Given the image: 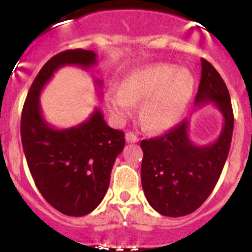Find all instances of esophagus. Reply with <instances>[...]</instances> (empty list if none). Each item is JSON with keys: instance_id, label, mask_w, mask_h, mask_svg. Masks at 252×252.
<instances>
[{"instance_id": "34e87169", "label": "esophagus", "mask_w": 252, "mask_h": 252, "mask_svg": "<svg viewBox=\"0 0 252 252\" xmlns=\"http://www.w3.org/2000/svg\"><path fill=\"white\" fill-rule=\"evenodd\" d=\"M126 142H138L139 138L135 135V134L131 133V131H128V133L126 134Z\"/></svg>"}]
</instances>
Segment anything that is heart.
Here are the masks:
<instances>
[{"mask_svg": "<svg viewBox=\"0 0 252 252\" xmlns=\"http://www.w3.org/2000/svg\"><path fill=\"white\" fill-rule=\"evenodd\" d=\"M195 78L187 68L156 63L133 70L124 79L122 89L110 93L111 110L118 117L130 116L135 103L144 100L139 117L149 130L173 128L191 102Z\"/></svg>", "mask_w": 252, "mask_h": 252, "instance_id": "obj_1", "label": "heart"}]
</instances>
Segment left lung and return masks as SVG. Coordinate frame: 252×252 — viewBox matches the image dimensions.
<instances>
[{
    "label": "left lung",
    "mask_w": 252,
    "mask_h": 252,
    "mask_svg": "<svg viewBox=\"0 0 252 252\" xmlns=\"http://www.w3.org/2000/svg\"><path fill=\"white\" fill-rule=\"evenodd\" d=\"M212 103L223 117L217 140L196 145L184 119L158 138L142 140L141 184L151 207L162 216L182 217L206 201L217 184L229 154L234 117L229 91L220 73L201 58V80L195 105Z\"/></svg>",
    "instance_id": "8db88e82"
}]
</instances>
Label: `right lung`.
<instances>
[{
	"instance_id": "add662e5",
	"label": "right lung",
	"mask_w": 252,
	"mask_h": 252,
	"mask_svg": "<svg viewBox=\"0 0 252 252\" xmlns=\"http://www.w3.org/2000/svg\"><path fill=\"white\" fill-rule=\"evenodd\" d=\"M96 64L94 51L78 48L53 56L32 81L20 119L23 150L35 185L52 207L72 217L93 212L105 197L114 161L126 144L124 133L108 126L98 108L78 126L55 128L42 116L40 94L60 68L89 70ZM95 84L102 89L101 79L95 78Z\"/></svg>"
}]
</instances>
